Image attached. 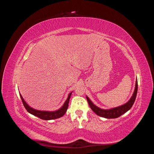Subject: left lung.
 I'll return each mask as SVG.
<instances>
[{
  "instance_id": "1",
  "label": "left lung",
  "mask_w": 154,
  "mask_h": 154,
  "mask_svg": "<svg viewBox=\"0 0 154 154\" xmlns=\"http://www.w3.org/2000/svg\"><path fill=\"white\" fill-rule=\"evenodd\" d=\"M137 80L136 82V87H135L134 92L130 100L123 105L119 106L118 107H116V108L109 109V110H103L101 109L98 107H97L92 103V101L89 100V98L87 96V100L88 101V103L91 109L97 115L100 116L101 117L109 118V119H112L118 118L119 116L123 114L124 113L127 112L131 109L133 104L134 103V101L136 100V97L137 96Z\"/></svg>"
}]
</instances>
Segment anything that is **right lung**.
I'll return each instance as SVG.
<instances>
[{"mask_svg": "<svg viewBox=\"0 0 154 154\" xmlns=\"http://www.w3.org/2000/svg\"><path fill=\"white\" fill-rule=\"evenodd\" d=\"M71 94H72V92H71L69 94V96L67 97V100L66 101V102H65L63 105L62 106V108L60 109L59 110H58L57 111H54V112L40 111V110H36L32 109L26 103V101L24 100V99H23L22 96L21 95H20V96L21 97L22 103H23V105H24L25 109L27 110V111L28 112L36 116V117H38L42 119L50 120V119H57V118L62 117V116H63L65 114V113L66 112V111L68 108L69 99H70V97H71Z\"/></svg>", "mask_w": 154, "mask_h": 154, "instance_id": "1", "label": "right lung"}]
</instances>
